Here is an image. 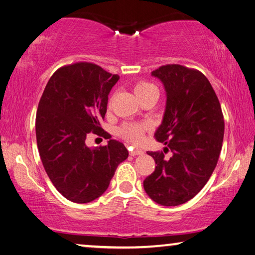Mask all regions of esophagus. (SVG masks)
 I'll return each instance as SVG.
<instances>
[{"label":"esophagus","mask_w":255,"mask_h":255,"mask_svg":"<svg viewBox=\"0 0 255 255\" xmlns=\"http://www.w3.org/2000/svg\"><path fill=\"white\" fill-rule=\"evenodd\" d=\"M144 152L141 149H138V148H135V149H130L129 150V154L131 155V156H136V155H141Z\"/></svg>","instance_id":"34e87169"}]
</instances>
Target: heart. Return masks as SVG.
Listing matches in <instances>:
<instances>
[{
    "instance_id": "obj_1",
    "label": "heart",
    "mask_w": 255,
    "mask_h": 255,
    "mask_svg": "<svg viewBox=\"0 0 255 255\" xmlns=\"http://www.w3.org/2000/svg\"><path fill=\"white\" fill-rule=\"evenodd\" d=\"M133 91H135L136 97L138 100L144 98L148 94L157 93V89L155 88L153 84L148 83V82H138V83L133 86ZM146 127L144 125L135 124V123H128L123 125L119 129V135L122 136L124 139L130 141L132 144H140L145 138Z\"/></svg>"
}]
</instances>
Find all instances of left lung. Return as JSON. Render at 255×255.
Listing matches in <instances>:
<instances>
[{
    "label": "left lung",
    "instance_id": "obj_1",
    "mask_svg": "<svg viewBox=\"0 0 255 255\" xmlns=\"http://www.w3.org/2000/svg\"><path fill=\"white\" fill-rule=\"evenodd\" d=\"M152 75L166 91L165 114L155 138L167 147L164 153L147 152L156 166L144 189L158 205L178 206L192 199L213 174L222 150L224 116L210 82L198 70L167 64Z\"/></svg>",
    "mask_w": 255,
    "mask_h": 255
}]
</instances>
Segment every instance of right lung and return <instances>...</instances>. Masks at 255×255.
Masks as SVG:
<instances>
[{
  "label": "right lung",
  "instance_id": "right-lung-1",
  "mask_svg": "<svg viewBox=\"0 0 255 255\" xmlns=\"http://www.w3.org/2000/svg\"><path fill=\"white\" fill-rule=\"evenodd\" d=\"M118 80L93 63L70 64L51 75L38 105L36 137L42 165L58 192L76 204L100 197L128 157L118 140L94 149L85 145L89 133L108 135L101 122Z\"/></svg>",
  "mask_w": 255,
  "mask_h": 255
}]
</instances>
